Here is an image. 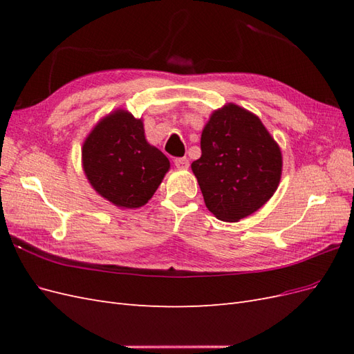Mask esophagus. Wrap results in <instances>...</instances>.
<instances>
[{
    "label": "esophagus",
    "mask_w": 354,
    "mask_h": 354,
    "mask_svg": "<svg viewBox=\"0 0 354 354\" xmlns=\"http://www.w3.org/2000/svg\"><path fill=\"white\" fill-rule=\"evenodd\" d=\"M174 165L180 169H187L189 168V159L186 156L183 158H176L174 159Z\"/></svg>",
    "instance_id": "obj_1"
}]
</instances>
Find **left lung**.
Instances as JSON below:
<instances>
[{
    "instance_id": "1",
    "label": "left lung",
    "mask_w": 354,
    "mask_h": 354,
    "mask_svg": "<svg viewBox=\"0 0 354 354\" xmlns=\"http://www.w3.org/2000/svg\"><path fill=\"white\" fill-rule=\"evenodd\" d=\"M192 162L207 208L223 221H239L269 201L282 173V153L259 116L229 103L214 112Z\"/></svg>"
}]
</instances>
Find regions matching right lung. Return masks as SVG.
<instances>
[{
	"label": "right lung",
	"mask_w": 354,
	"mask_h": 354,
	"mask_svg": "<svg viewBox=\"0 0 354 354\" xmlns=\"http://www.w3.org/2000/svg\"><path fill=\"white\" fill-rule=\"evenodd\" d=\"M85 176L116 207L138 208L169 169L168 158L146 142L142 120L116 111L94 127L82 146Z\"/></svg>",
	"instance_id": "1"
}]
</instances>
